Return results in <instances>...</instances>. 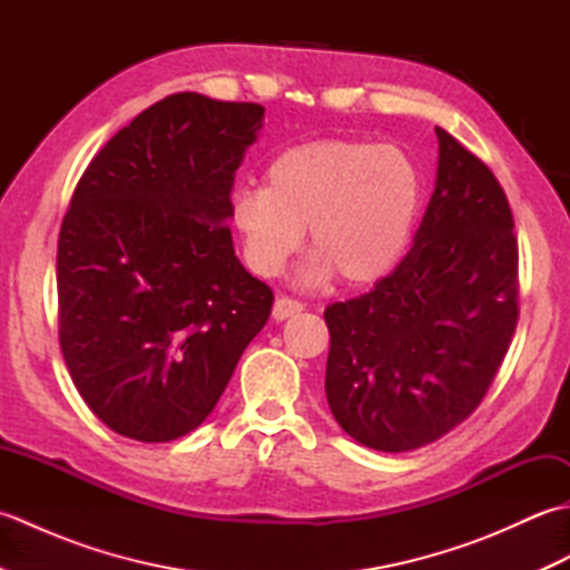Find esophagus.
Listing matches in <instances>:
<instances>
[{
	"label": "esophagus",
	"mask_w": 570,
	"mask_h": 570,
	"mask_svg": "<svg viewBox=\"0 0 570 570\" xmlns=\"http://www.w3.org/2000/svg\"><path fill=\"white\" fill-rule=\"evenodd\" d=\"M301 311H304V304H301V301L288 298V296H278V298L274 301L272 316H274L276 321H286V318L296 316V313H301Z\"/></svg>",
	"instance_id": "34e87169"
}]
</instances>
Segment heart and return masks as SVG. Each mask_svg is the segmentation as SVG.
Here are the masks:
<instances>
[{
    "instance_id": "heart-1",
    "label": "heart",
    "mask_w": 570,
    "mask_h": 570,
    "mask_svg": "<svg viewBox=\"0 0 570 570\" xmlns=\"http://www.w3.org/2000/svg\"><path fill=\"white\" fill-rule=\"evenodd\" d=\"M421 198L419 166L394 144L313 139L278 154L266 186L237 188L229 217L257 274L282 272L308 227L313 282L367 286L402 259Z\"/></svg>"
}]
</instances>
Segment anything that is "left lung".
Listing matches in <instances>:
<instances>
[{
  "instance_id": "1",
  "label": "left lung",
  "mask_w": 570,
  "mask_h": 570,
  "mask_svg": "<svg viewBox=\"0 0 570 570\" xmlns=\"http://www.w3.org/2000/svg\"><path fill=\"white\" fill-rule=\"evenodd\" d=\"M435 188L396 269L325 308V396L384 453L439 441L478 409L517 328V237L498 178L445 129Z\"/></svg>"
}]
</instances>
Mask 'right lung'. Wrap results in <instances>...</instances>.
Returning <instances> with one entry per match:
<instances>
[{
    "label": "right lung",
    "mask_w": 570,
    "mask_h": 570,
    "mask_svg": "<svg viewBox=\"0 0 570 570\" xmlns=\"http://www.w3.org/2000/svg\"><path fill=\"white\" fill-rule=\"evenodd\" d=\"M264 107L176 92L85 168L58 237V333L82 402L166 443L223 396L274 294L235 254L229 193Z\"/></svg>",
    "instance_id": "obj_1"
}]
</instances>
